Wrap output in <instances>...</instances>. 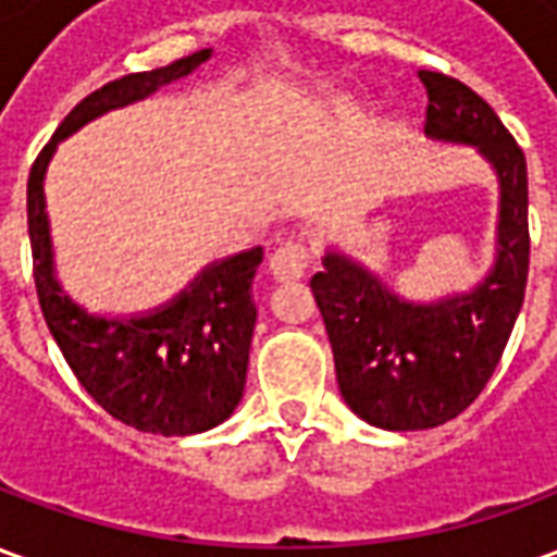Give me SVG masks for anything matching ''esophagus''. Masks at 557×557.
I'll return each mask as SVG.
<instances>
[{
    "label": "esophagus",
    "mask_w": 557,
    "mask_h": 557,
    "mask_svg": "<svg viewBox=\"0 0 557 557\" xmlns=\"http://www.w3.org/2000/svg\"><path fill=\"white\" fill-rule=\"evenodd\" d=\"M268 268H271L274 280L304 277V271L310 268V250H307L301 242L280 244L277 250H274V256H271Z\"/></svg>",
    "instance_id": "obj_1"
}]
</instances>
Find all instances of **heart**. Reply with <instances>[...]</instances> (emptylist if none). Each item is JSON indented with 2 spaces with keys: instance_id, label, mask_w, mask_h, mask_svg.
<instances>
[{
  "instance_id": "b5f03b06",
  "label": "heart",
  "mask_w": 557,
  "mask_h": 557,
  "mask_svg": "<svg viewBox=\"0 0 557 557\" xmlns=\"http://www.w3.org/2000/svg\"><path fill=\"white\" fill-rule=\"evenodd\" d=\"M355 110H358V98H349V95H343V98H334V101H327L322 113H325L327 119H337V115H351Z\"/></svg>"
}]
</instances>
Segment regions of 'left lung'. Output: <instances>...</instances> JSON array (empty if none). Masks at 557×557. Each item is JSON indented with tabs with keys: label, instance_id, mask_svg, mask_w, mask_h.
<instances>
[{
	"label": "left lung",
	"instance_id": "8db88e82",
	"mask_svg": "<svg viewBox=\"0 0 557 557\" xmlns=\"http://www.w3.org/2000/svg\"><path fill=\"white\" fill-rule=\"evenodd\" d=\"M423 134L468 146L498 182L495 259L471 289L411 301L358 256L327 244L310 289L334 349L339 394L370 426L432 430L466 411L502 361L528 280V170L502 119L466 83L420 71Z\"/></svg>",
	"mask_w": 557,
	"mask_h": 557
}]
</instances>
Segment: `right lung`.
Returning <instances> with one entry per match:
<instances>
[{"label":"right lung","mask_w":557,"mask_h":557,"mask_svg":"<svg viewBox=\"0 0 557 557\" xmlns=\"http://www.w3.org/2000/svg\"><path fill=\"white\" fill-rule=\"evenodd\" d=\"M211 50L143 74H127L91 91L55 127L29 172L26 211L35 259V286L50 334L79 385L115 420L151 435H196L230 418L244 397L256 327L253 277L262 247L206 265L175 298L154 310L101 315L74 301L55 274L47 214V166L62 139L95 119L146 101L190 77Z\"/></svg>","instance_id":"obj_1"}]
</instances>
